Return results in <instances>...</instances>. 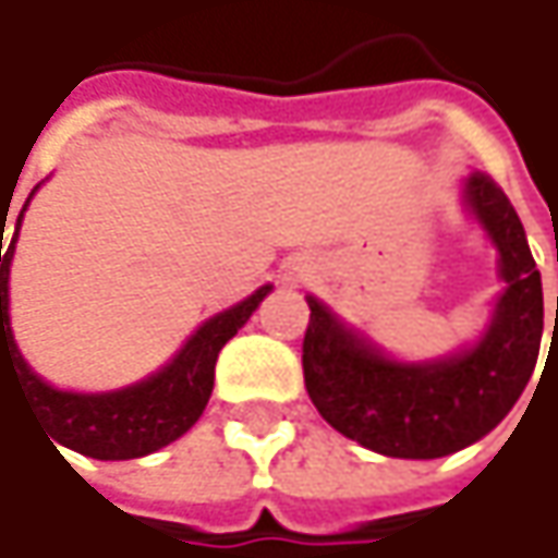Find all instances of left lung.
Returning a JSON list of instances; mask_svg holds the SVG:
<instances>
[{"label":"left lung","instance_id":"8db88e82","mask_svg":"<svg viewBox=\"0 0 558 558\" xmlns=\"http://www.w3.org/2000/svg\"><path fill=\"white\" fill-rule=\"evenodd\" d=\"M466 203L498 247L508 282L486 337L470 352L397 365L307 299L311 320L301 342L307 397L337 432L387 458H445L480 441L508 416L537 365L543 286L524 225L483 171L466 178Z\"/></svg>","mask_w":558,"mask_h":558}]
</instances>
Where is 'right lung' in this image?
Wrapping results in <instances>:
<instances>
[{
	"instance_id": "obj_1",
	"label": "right lung",
	"mask_w": 558,
	"mask_h": 558,
	"mask_svg": "<svg viewBox=\"0 0 558 558\" xmlns=\"http://www.w3.org/2000/svg\"><path fill=\"white\" fill-rule=\"evenodd\" d=\"M21 216L5 254L0 247V375L2 368H9L21 380L27 400L34 403L47 432L60 445L85 458H145L178 441L180 435L203 416L209 403L221 345L247 324V317L257 311L259 301L266 299L269 286H263L251 299L206 320L180 349L178 359L148 380H140L123 390H110V393L57 390L24 365L19 345L12 339V327H9V266H12L15 241H19ZM0 231H5V225Z\"/></svg>"
}]
</instances>
